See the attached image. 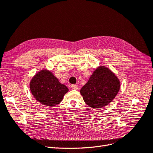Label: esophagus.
Instances as JSON below:
<instances>
[{"mask_svg": "<svg viewBox=\"0 0 153 153\" xmlns=\"http://www.w3.org/2000/svg\"><path fill=\"white\" fill-rule=\"evenodd\" d=\"M72 88L74 89V90H77L78 89H79L77 85H72Z\"/></svg>", "mask_w": 153, "mask_h": 153, "instance_id": "obj_1", "label": "esophagus"}]
</instances>
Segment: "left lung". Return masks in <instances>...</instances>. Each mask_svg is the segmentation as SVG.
I'll return each instance as SVG.
<instances>
[{"label": "left lung", "instance_id": "obj_1", "mask_svg": "<svg viewBox=\"0 0 153 153\" xmlns=\"http://www.w3.org/2000/svg\"><path fill=\"white\" fill-rule=\"evenodd\" d=\"M120 81L105 67H99L93 72L80 93L87 105L101 108L110 103L120 89Z\"/></svg>", "mask_w": 153, "mask_h": 153}]
</instances>
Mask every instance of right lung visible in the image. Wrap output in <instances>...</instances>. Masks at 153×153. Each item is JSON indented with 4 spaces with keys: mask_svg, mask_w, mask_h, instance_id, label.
I'll return each instance as SVG.
<instances>
[{
    "mask_svg": "<svg viewBox=\"0 0 153 153\" xmlns=\"http://www.w3.org/2000/svg\"><path fill=\"white\" fill-rule=\"evenodd\" d=\"M30 89L38 102L48 106H56L62 102L64 95L68 91L51 72L47 71L38 72L33 78Z\"/></svg>",
    "mask_w": 153,
    "mask_h": 153,
    "instance_id": "add662e5",
    "label": "right lung"
}]
</instances>
